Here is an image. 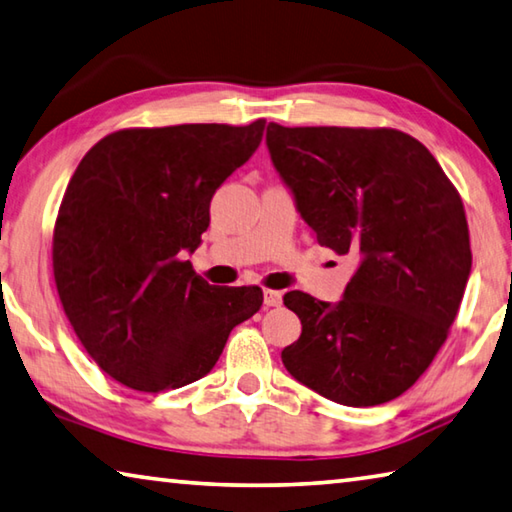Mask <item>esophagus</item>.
<instances>
[{"mask_svg":"<svg viewBox=\"0 0 512 512\" xmlns=\"http://www.w3.org/2000/svg\"><path fill=\"white\" fill-rule=\"evenodd\" d=\"M281 301H283V294L281 292H276V290H265L263 292V303H265L267 308L281 306Z\"/></svg>","mask_w":512,"mask_h":512,"instance_id":"obj_1","label":"esophagus"}]
</instances>
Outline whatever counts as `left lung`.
Segmentation results:
<instances>
[{
	"instance_id": "left-lung-1",
	"label": "left lung",
	"mask_w": 512,
	"mask_h": 512,
	"mask_svg": "<svg viewBox=\"0 0 512 512\" xmlns=\"http://www.w3.org/2000/svg\"><path fill=\"white\" fill-rule=\"evenodd\" d=\"M265 143L319 245L357 261L337 303L285 294L301 319V337L281 353L285 369L346 407L398 398L443 346L470 279L459 193L400 130L270 123Z\"/></svg>"
}]
</instances>
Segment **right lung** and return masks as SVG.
<instances>
[{
    "label": "right lung",
    "mask_w": 512,
    "mask_h": 512,
    "mask_svg": "<svg viewBox=\"0 0 512 512\" xmlns=\"http://www.w3.org/2000/svg\"><path fill=\"white\" fill-rule=\"evenodd\" d=\"M263 130V119L119 130L69 179L53 276L80 344L116 382L146 393L186 387L261 310V288H215L184 256L200 247L213 193Z\"/></svg>",
    "instance_id": "obj_1"
}]
</instances>
